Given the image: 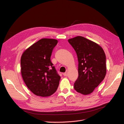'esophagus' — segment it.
Here are the masks:
<instances>
[{
	"instance_id": "1",
	"label": "esophagus",
	"mask_w": 124,
	"mask_h": 124,
	"mask_svg": "<svg viewBox=\"0 0 124 124\" xmlns=\"http://www.w3.org/2000/svg\"><path fill=\"white\" fill-rule=\"evenodd\" d=\"M63 76H68V73H67V72H65V73H63Z\"/></svg>"
}]
</instances>
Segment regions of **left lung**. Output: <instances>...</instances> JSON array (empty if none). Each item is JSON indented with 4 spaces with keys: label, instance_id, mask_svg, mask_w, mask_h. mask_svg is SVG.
Here are the masks:
<instances>
[{
    "label": "left lung",
    "instance_id": "1",
    "mask_svg": "<svg viewBox=\"0 0 124 124\" xmlns=\"http://www.w3.org/2000/svg\"><path fill=\"white\" fill-rule=\"evenodd\" d=\"M68 42L76 51L78 62V77L74 88L81 94L89 95L106 76V54L99 44L83 37H76Z\"/></svg>",
    "mask_w": 124,
    "mask_h": 124
}]
</instances>
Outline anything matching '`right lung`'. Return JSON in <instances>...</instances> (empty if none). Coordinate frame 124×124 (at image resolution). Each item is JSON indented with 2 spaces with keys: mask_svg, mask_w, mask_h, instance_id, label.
<instances>
[{
  "mask_svg": "<svg viewBox=\"0 0 124 124\" xmlns=\"http://www.w3.org/2000/svg\"><path fill=\"white\" fill-rule=\"evenodd\" d=\"M58 41L43 38L33 43L23 53L21 72L27 87L35 95L50 96L56 91L61 77L51 61L53 48Z\"/></svg>",
  "mask_w": 124,
  "mask_h": 124,
  "instance_id": "1",
  "label": "right lung"
}]
</instances>
